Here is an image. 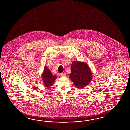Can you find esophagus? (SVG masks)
Instances as JSON below:
<instances>
[{
  "instance_id": "obj_1",
  "label": "esophagus",
  "mask_w": 130,
  "mask_h": 130,
  "mask_svg": "<svg viewBox=\"0 0 130 130\" xmlns=\"http://www.w3.org/2000/svg\"><path fill=\"white\" fill-rule=\"evenodd\" d=\"M61 76H66V73H64V72H63V73H61Z\"/></svg>"
}]
</instances>
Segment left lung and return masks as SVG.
<instances>
[{"label": "left lung", "mask_w": 130, "mask_h": 130, "mask_svg": "<svg viewBox=\"0 0 130 130\" xmlns=\"http://www.w3.org/2000/svg\"><path fill=\"white\" fill-rule=\"evenodd\" d=\"M69 77L79 89L86 87L92 79V72L88 65L84 62L74 61L71 65Z\"/></svg>", "instance_id": "left-lung-1"}]
</instances>
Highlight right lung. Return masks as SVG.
Listing matches in <instances>:
<instances>
[{"label": "right lung", "instance_id": "right-lung-1", "mask_svg": "<svg viewBox=\"0 0 130 130\" xmlns=\"http://www.w3.org/2000/svg\"><path fill=\"white\" fill-rule=\"evenodd\" d=\"M57 77L52 74V72L47 66H44V71L42 74V78L44 86L49 87L53 85Z\"/></svg>", "mask_w": 130, "mask_h": 130}]
</instances>
